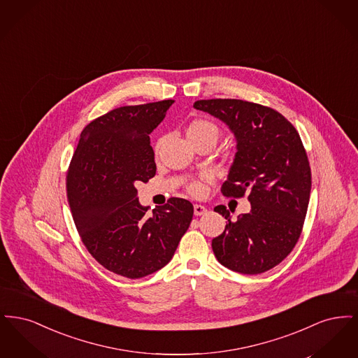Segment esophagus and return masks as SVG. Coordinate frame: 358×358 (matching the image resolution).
Masks as SVG:
<instances>
[{
    "mask_svg": "<svg viewBox=\"0 0 358 358\" xmlns=\"http://www.w3.org/2000/svg\"><path fill=\"white\" fill-rule=\"evenodd\" d=\"M193 208H194V215L196 216H203V215L208 212V209L205 208L204 205L194 204Z\"/></svg>",
    "mask_w": 358,
    "mask_h": 358,
    "instance_id": "1",
    "label": "esophagus"
}]
</instances>
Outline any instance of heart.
<instances>
[{
	"mask_svg": "<svg viewBox=\"0 0 358 358\" xmlns=\"http://www.w3.org/2000/svg\"><path fill=\"white\" fill-rule=\"evenodd\" d=\"M187 139H196V138H210L216 142L219 136V129L212 122L204 120H196L190 122L187 127ZM192 193H201L203 184L201 182H193L190 185Z\"/></svg>",
	"mask_w": 358,
	"mask_h": 358,
	"instance_id": "1",
	"label": "heart"
}]
</instances>
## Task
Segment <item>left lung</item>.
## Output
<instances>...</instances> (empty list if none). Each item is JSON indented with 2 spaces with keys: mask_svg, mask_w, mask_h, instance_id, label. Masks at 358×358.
<instances>
[{
  "mask_svg": "<svg viewBox=\"0 0 358 358\" xmlns=\"http://www.w3.org/2000/svg\"><path fill=\"white\" fill-rule=\"evenodd\" d=\"M194 108L224 122L236 139V153L222 192L248 193L251 210L228 222L212 248L224 267L255 275L279 264L295 247L306 217L311 171L295 127L270 107L240 99L197 101Z\"/></svg>",
  "mask_w": 358,
  "mask_h": 358,
  "instance_id": "obj_1",
  "label": "left lung"
}]
</instances>
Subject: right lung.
Masks as SVG:
<instances>
[{
	"label": "right lung",
	"mask_w": 358,
	"mask_h": 358,
	"mask_svg": "<svg viewBox=\"0 0 358 358\" xmlns=\"http://www.w3.org/2000/svg\"><path fill=\"white\" fill-rule=\"evenodd\" d=\"M173 103L124 106L92 120L69 164V208L82 241L104 268L124 278L165 267L193 217L185 199L171 197L150 215L138 201L136 182L157 171L149 134Z\"/></svg>",
	"instance_id": "right-lung-1"
}]
</instances>
